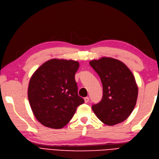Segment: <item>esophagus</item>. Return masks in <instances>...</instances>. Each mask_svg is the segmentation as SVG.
<instances>
[{
	"instance_id": "esophagus-1",
	"label": "esophagus",
	"mask_w": 159,
	"mask_h": 159,
	"mask_svg": "<svg viewBox=\"0 0 159 159\" xmlns=\"http://www.w3.org/2000/svg\"><path fill=\"white\" fill-rule=\"evenodd\" d=\"M84 102L86 103H89V97H86V98H84Z\"/></svg>"
}]
</instances>
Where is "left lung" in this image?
I'll return each mask as SVG.
<instances>
[{
	"label": "left lung",
	"mask_w": 159,
	"mask_h": 159,
	"mask_svg": "<svg viewBox=\"0 0 159 159\" xmlns=\"http://www.w3.org/2000/svg\"><path fill=\"white\" fill-rule=\"evenodd\" d=\"M103 85L101 102L92 109L104 124L113 126L125 121L133 111L138 88L131 70L122 61L103 57L90 61Z\"/></svg>",
	"instance_id": "obj_1"
}]
</instances>
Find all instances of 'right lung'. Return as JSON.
<instances>
[{
	"label": "right lung",
	"instance_id": "add662e5",
	"mask_svg": "<svg viewBox=\"0 0 159 159\" xmlns=\"http://www.w3.org/2000/svg\"><path fill=\"white\" fill-rule=\"evenodd\" d=\"M79 63L52 59L32 75L28 99L33 113L43 125L62 128L72 119L76 107L84 102L78 95L75 75Z\"/></svg>",
	"mask_w": 159,
	"mask_h": 159
}]
</instances>
